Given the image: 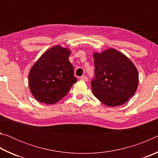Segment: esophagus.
Instances as JSON below:
<instances>
[{
  "label": "esophagus",
  "mask_w": 158,
  "mask_h": 158,
  "mask_svg": "<svg viewBox=\"0 0 158 158\" xmlns=\"http://www.w3.org/2000/svg\"><path fill=\"white\" fill-rule=\"evenodd\" d=\"M80 79L82 80V81H88V77L86 76H82V77H81V78H80Z\"/></svg>",
  "instance_id": "esophagus-1"
}]
</instances>
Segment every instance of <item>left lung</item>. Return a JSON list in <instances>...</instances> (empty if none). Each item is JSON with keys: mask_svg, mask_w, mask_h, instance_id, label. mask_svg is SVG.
Returning a JSON list of instances; mask_svg holds the SVG:
<instances>
[{"mask_svg": "<svg viewBox=\"0 0 158 158\" xmlns=\"http://www.w3.org/2000/svg\"><path fill=\"white\" fill-rule=\"evenodd\" d=\"M93 58V94L108 106L123 105L137 89L139 75L135 66L124 54L114 49L95 53Z\"/></svg>", "mask_w": 158, "mask_h": 158, "instance_id": "8db88e82", "label": "left lung"}]
</instances>
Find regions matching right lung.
Listing matches in <instances>:
<instances>
[{"label":"right lung","instance_id":"right-lung-1","mask_svg":"<svg viewBox=\"0 0 158 158\" xmlns=\"http://www.w3.org/2000/svg\"><path fill=\"white\" fill-rule=\"evenodd\" d=\"M70 51L53 47L42 54L29 73L28 84L37 100L55 104L68 94L77 79L69 60Z\"/></svg>","mask_w":158,"mask_h":158}]
</instances>
